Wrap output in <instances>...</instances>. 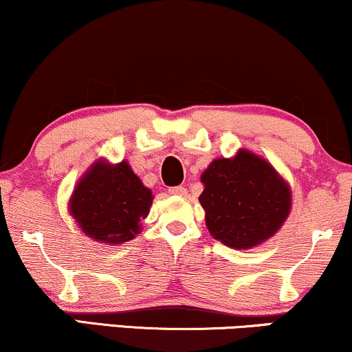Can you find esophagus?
Segmentation results:
<instances>
[{"label":"esophagus","instance_id":"obj_1","mask_svg":"<svg viewBox=\"0 0 352 352\" xmlns=\"http://www.w3.org/2000/svg\"><path fill=\"white\" fill-rule=\"evenodd\" d=\"M168 193L173 195V197H185L186 188H184V186H172V188H168Z\"/></svg>","mask_w":352,"mask_h":352}]
</instances>
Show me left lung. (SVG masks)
Returning <instances> with one entry per match:
<instances>
[{"mask_svg":"<svg viewBox=\"0 0 352 352\" xmlns=\"http://www.w3.org/2000/svg\"><path fill=\"white\" fill-rule=\"evenodd\" d=\"M201 184L198 199L209 234L230 248L261 245L291 212V186L265 157L248 149L214 159L201 173Z\"/></svg>","mask_w":352,"mask_h":352,"instance_id":"obj_1","label":"left lung"}]
</instances>
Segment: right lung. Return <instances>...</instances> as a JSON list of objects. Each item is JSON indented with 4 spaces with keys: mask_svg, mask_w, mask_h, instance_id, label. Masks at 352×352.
<instances>
[{
    "mask_svg": "<svg viewBox=\"0 0 352 352\" xmlns=\"http://www.w3.org/2000/svg\"><path fill=\"white\" fill-rule=\"evenodd\" d=\"M153 191L143 185L128 161L110 164L97 159L78 180L68 201L71 217L87 237L122 245L143 229Z\"/></svg>",
    "mask_w": 352,
    "mask_h": 352,
    "instance_id": "1",
    "label": "right lung"
}]
</instances>
